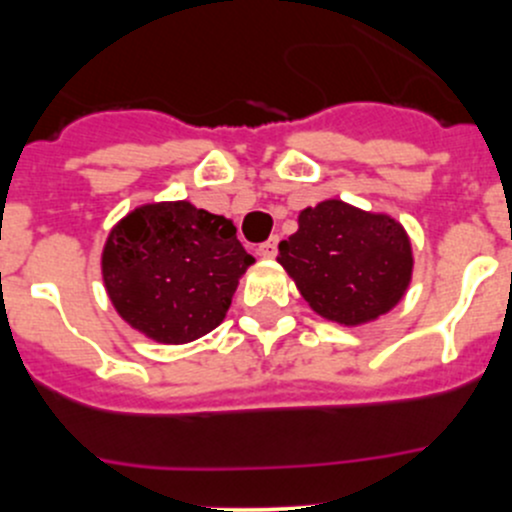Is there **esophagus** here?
I'll return each mask as SVG.
<instances>
[{
    "instance_id": "obj_1",
    "label": "esophagus",
    "mask_w": 512,
    "mask_h": 512,
    "mask_svg": "<svg viewBox=\"0 0 512 512\" xmlns=\"http://www.w3.org/2000/svg\"><path fill=\"white\" fill-rule=\"evenodd\" d=\"M277 245H280V237H270L267 242H262L260 247H257V252H260L262 257H275L277 255Z\"/></svg>"
}]
</instances>
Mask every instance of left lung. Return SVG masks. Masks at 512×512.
<instances>
[{
	"mask_svg": "<svg viewBox=\"0 0 512 512\" xmlns=\"http://www.w3.org/2000/svg\"><path fill=\"white\" fill-rule=\"evenodd\" d=\"M277 262L324 319L356 327L399 304L414 272L406 230L389 215L324 200L299 213Z\"/></svg>",
	"mask_w": 512,
	"mask_h": 512,
	"instance_id": "obj_1",
	"label": "left lung"
}]
</instances>
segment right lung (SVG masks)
Wrapping results in <instances>:
<instances>
[{
  "mask_svg": "<svg viewBox=\"0 0 512 512\" xmlns=\"http://www.w3.org/2000/svg\"><path fill=\"white\" fill-rule=\"evenodd\" d=\"M223 215L188 200L141 205L108 235L103 285L133 329L163 344H185L225 319L237 280L252 265Z\"/></svg>",
  "mask_w": 512,
  "mask_h": 512,
  "instance_id": "add662e5",
  "label": "right lung"
}]
</instances>
